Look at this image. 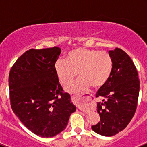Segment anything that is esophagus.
Listing matches in <instances>:
<instances>
[{"label":"esophagus","mask_w":147,"mask_h":147,"mask_svg":"<svg viewBox=\"0 0 147 147\" xmlns=\"http://www.w3.org/2000/svg\"><path fill=\"white\" fill-rule=\"evenodd\" d=\"M72 99L74 100V101H76V100H79V101H80V100H81V101H83V100L85 99V98H84V97H82V98H76V97L72 96ZM80 110H82V111H85V113H88L90 111L89 110H84V109L82 108V107H80Z\"/></svg>","instance_id":"34e87169"}]
</instances>
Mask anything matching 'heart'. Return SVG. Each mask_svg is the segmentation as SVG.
I'll return each instance as SVG.
<instances>
[{"label": "heart", "instance_id": "b5f03b06", "mask_svg": "<svg viewBox=\"0 0 147 147\" xmlns=\"http://www.w3.org/2000/svg\"><path fill=\"white\" fill-rule=\"evenodd\" d=\"M113 70V59L106 51L78 48L66 55L65 61L58 60L54 71L59 82L64 86L70 85L77 73L80 77L65 88L70 93H80L91 85L94 88L104 86Z\"/></svg>", "mask_w": 147, "mask_h": 147}]
</instances>
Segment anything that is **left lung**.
<instances>
[{
  "label": "left lung",
  "mask_w": 147,
  "mask_h": 147,
  "mask_svg": "<svg viewBox=\"0 0 147 147\" xmlns=\"http://www.w3.org/2000/svg\"><path fill=\"white\" fill-rule=\"evenodd\" d=\"M113 59V70L109 80L101 87L96 97L100 121L91 127L95 132L104 136H113L126 128L137 107L140 82L134 63L121 49L109 51Z\"/></svg>",
  "instance_id": "1"
}]
</instances>
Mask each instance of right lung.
Wrapping results in <instances>:
<instances>
[{
	"mask_svg": "<svg viewBox=\"0 0 147 147\" xmlns=\"http://www.w3.org/2000/svg\"><path fill=\"white\" fill-rule=\"evenodd\" d=\"M60 53L59 47L30 49L18 58L9 76L13 112L26 128L43 138L64 130L76 110L54 71Z\"/></svg>",
	"mask_w": 147,
	"mask_h": 147,
	"instance_id": "right-lung-1",
	"label": "right lung"
}]
</instances>
